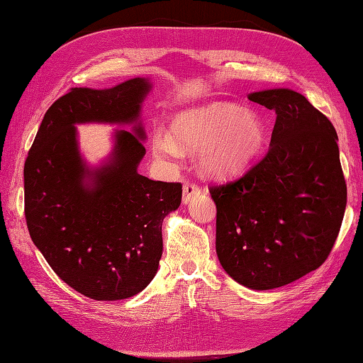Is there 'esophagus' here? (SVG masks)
Returning <instances> with one entry per match:
<instances>
[{"label":"esophagus","instance_id":"34e87169","mask_svg":"<svg viewBox=\"0 0 363 363\" xmlns=\"http://www.w3.org/2000/svg\"><path fill=\"white\" fill-rule=\"evenodd\" d=\"M201 194V189L196 186L195 183L186 182L183 186V204H188L192 201V199H195L196 195Z\"/></svg>","mask_w":363,"mask_h":363}]
</instances>
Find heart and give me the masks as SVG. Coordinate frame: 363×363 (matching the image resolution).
I'll return each mask as SVG.
<instances>
[{
    "label": "heart",
    "mask_w": 363,
    "mask_h": 363,
    "mask_svg": "<svg viewBox=\"0 0 363 363\" xmlns=\"http://www.w3.org/2000/svg\"><path fill=\"white\" fill-rule=\"evenodd\" d=\"M265 142V124L257 113L230 103L189 108L174 119L172 135L156 130L152 151L156 157L175 162L183 148L201 150L200 167L213 177H228L242 171Z\"/></svg>",
    "instance_id": "1"
}]
</instances>
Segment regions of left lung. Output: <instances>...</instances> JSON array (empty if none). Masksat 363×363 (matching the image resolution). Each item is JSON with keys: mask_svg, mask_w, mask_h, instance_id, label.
Instances as JSON below:
<instances>
[{"mask_svg": "<svg viewBox=\"0 0 363 363\" xmlns=\"http://www.w3.org/2000/svg\"><path fill=\"white\" fill-rule=\"evenodd\" d=\"M276 111L269 150L233 182L211 186L216 255L230 277L256 291L284 286L330 255L347 206L333 124L291 89L252 92Z\"/></svg>", "mask_w": 363, "mask_h": 363, "instance_id": "left-lung-1", "label": "left lung"}]
</instances>
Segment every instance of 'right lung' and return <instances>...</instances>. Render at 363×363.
<instances>
[{
  "mask_svg": "<svg viewBox=\"0 0 363 363\" xmlns=\"http://www.w3.org/2000/svg\"><path fill=\"white\" fill-rule=\"evenodd\" d=\"M150 80L112 89H72L54 101L24 164L31 240L52 271L92 300L115 301L144 291L162 257V223L182 203V184L138 172L145 131L138 123ZM135 123L116 132L113 156L91 170L79 156L75 123Z\"/></svg>",
  "mask_w": 363,
  "mask_h": 363,
  "instance_id": "1",
  "label": "right lung"
}]
</instances>
